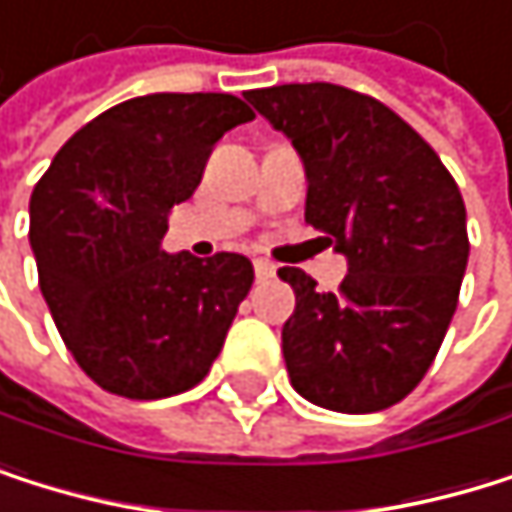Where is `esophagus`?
I'll return each instance as SVG.
<instances>
[{"label": "esophagus", "instance_id": "1", "mask_svg": "<svg viewBox=\"0 0 512 512\" xmlns=\"http://www.w3.org/2000/svg\"><path fill=\"white\" fill-rule=\"evenodd\" d=\"M253 271H256V280H271L277 274V268L268 259H253Z\"/></svg>", "mask_w": 512, "mask_h": 512}]
</instances>
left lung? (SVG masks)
<instances>
[{
    "label": "left lung",
    "mask_w": 512,
    "mask_h": 512,
    "mask_svg": "<svg viewBox=\"0 0 512 512\" xmlns=\"http://www.w3.org/2000/svg\"><path fill=\"white\" fill-rule=\"evenodd\" d=\"M247 100L305 161V222L348 256L336 293L280 268L296 293L284 323L293 388L332 412L400 403L437 357L470 256L458 183L381 100L329 85H274Z\"/></svg>",
    "instance_id": "1"
}]
</instances>
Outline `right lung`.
Wrapping results in <instances>:
<instances>
[{
	"label": "right lung",
	"mask_w": 512,
	"mask_h": 512,
	"mask_svg": "<svg viewBox=\"0 0 512 512\" xmlns=\"http://www.w3.org/2000/svg\"><path fill=\"white\" fill-rule=\"evenodd\" d=\"M256 118L232 94L124 100L54 155L30 198L39 287L60 339L109 394L195 388L222 351L253 265L238 253L167 256V213L195 195L219 137Z\"/></svg>",
	"instance_id": "add662e5"
}]
</instances>
